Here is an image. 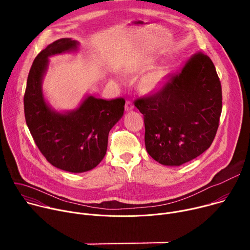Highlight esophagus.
I'll list each match as a JSON object with an SVG mask.
<instances>
[{"instance_id":"1","label":"esophagus","mask_w":250,"mask_h":250,"mask_svg":"<svg viewBox=\"0 0 250 250\" xmlns=\"http://www.w3.org/2000/svg\"><path fill=\"white\" fill-rule=\"evenodd\" d=\"M132 109H133L132 103H131L130 101H126V102H125V110L126 112H128V111H131Z\"/></svg>"}]
</instances>
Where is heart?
Masks as SVG:
<instances>
[{
  "label": "heart",
  "instance_id": "heart-1",
  "mask_svg": "<svg viewBox=\"0 0 250 250\" xmlns=\"http://www.w3.org/2000/svg\"><path fill=\"white\" fill-rule=\"evenodd\" d=\"M151 65L152 63L149 60L142 61L135 67V71H137V72H142V71H146L148 68H150ZM162 79H163V74L160 70L151 71V72H149L142 78L141 87L146 91H149V92L154 91L160 86Z\"/></svg>",
  "mask_w": 250,
  "mask_h": 250
}]
</instances>
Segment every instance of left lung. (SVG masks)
<instances>
[{"instance_id":"8db88e82","label":"left lung","mask_w":250,"mask_h":250,"mask_svg":"<svg viewBox=\"0 0 250 250\" xmlns=\"http://www.w3.org/2000/svg\"><path fill=\"white\" fill-rule=\"evenodd\" d=\"M222 86L210 58L197 52L180 72L169 74L155 93L137 98L144 115L146 148L157 162L182 165L205 152L216 136Z\"/></svg>"}]
</instances>
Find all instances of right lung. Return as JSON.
<instances>
[{
  "label": "right lung",
  "instance_id": "obj_1",
  "mask_svg": "<svg viewBox=\"0 0 250 250\" xmlns=\"http://www.w3.org/2000/svg\"><path fill=\"white\" fill-rule=\"evenodd\" d=\"M77 46L76 41L61 39L42 50L29 70L23 97L25 122L35 145L51 165L72 173L89 171L103 160L109 132L123 117L125 104L124 98L89 96L75 111L61 114L49 108L42 89L48 57Z\"/></svg>",
  "mask_w": 250,
  "mask_h": 250
}]
</instances>
